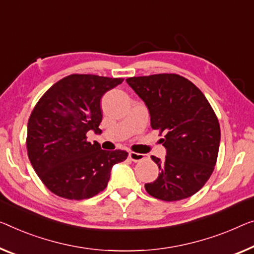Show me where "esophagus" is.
I'll list each match as a JSON object with an SVG mask.
<instances>
[{"instance_id":"obj_1","label":"esophagus","mask_w":254,"mask_h":254,"mask_svg":"<svg viewBox=\"0 0 254 254\" xmlns=\"http://www.w3.org/2000/svg\"><path fill=\"white\" fill-rule=\"evenodd\" d=\"M128 157H130V160L133 161V162H140V161L145 160V155L139 154V153H134V151H131V153L128 154Z\"/></svg>"}]
</instances>
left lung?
Instances as JSON below:
<instances>
[{"mask_svg":"<svg viewBox=\"0 0 254 254\" xmlns=\"http://www.w3.org/2000/svg\"><path fill=\"white\" fill-rule=\"evenodd\" d=\"M149 109L150 126L164 134V161L151 156L161 170L147 192L176 202L196 194L217 164L220 126L213 108L194 83L178 74H154L127 78Z\"/></svg>","mask_w":254,"mask_h":254,"instance_id":"left-lung-1","label":"left lung"}]
</instances>
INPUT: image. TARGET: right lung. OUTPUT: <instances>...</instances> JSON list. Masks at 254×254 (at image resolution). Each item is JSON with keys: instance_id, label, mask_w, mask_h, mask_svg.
<instances>
[{"instance_id": "obj_1", "label": "right lung", "mask_w": 254, "mask_h": 254, "mask_svg": "<svg viewBox=\"0 0 254 254\" xmlns=\"http://www.w3.org/2000/svg\"><path fill=\"white\" fill-rule=\"evenodd\" d=\"M123 82L92 74H71L45 92L28 119V158L51 192L67 199H85L107 187L112 166L127 160L126 150H104L88 141L100 131V99Z\"/></svg>"}]
</instances>
